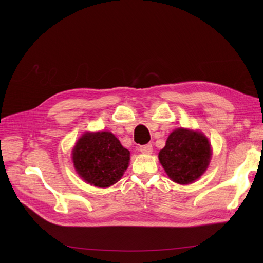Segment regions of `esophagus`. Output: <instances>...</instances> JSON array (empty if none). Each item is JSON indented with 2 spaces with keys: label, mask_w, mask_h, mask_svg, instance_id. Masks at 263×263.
Segmentation results:
<instances>
[{
  "label": "esophagus",
  "mask_w": 263,
  "mask_h": 263,
  "mask_svg": "<svg viewBox=\"0 0 263 263\" xmlns=\"http://www.w3.org/2000/svg\"><path fill=\"white\" fill-rule=\"evenodd\" d=\"M139 151H141L142 154L149 155V154L153 153V146H151V144H147V145H144V146H140V147H139Z\"/></svg>",
  "instance_id": "esophagus-1"
}]
</instances>
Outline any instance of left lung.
Returning <instances> with one entry per match:
<instances>
[{"instance_id":"8db88e82","label":"left lung","mask_w":263,"mask_h":263,"mask_svg":"<svg viewBox=\"0 0 263 263\" xmlns=\"http://www.w3.org/2000/svg\"><path fill=\"white\" fill-rule=\"evenodd\" d=\"M211 156V144L203 134L178 128L166 139L159 160L172 181L189 184L208 169Z\"/></svg>"}]
</instances>
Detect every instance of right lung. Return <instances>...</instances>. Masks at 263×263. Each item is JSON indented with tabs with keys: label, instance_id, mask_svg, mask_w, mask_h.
<instances>
[{
	"label": "right lung",
	"instance_id": "obj_1",
	"mask_svg": "<svg viewBox=\"0 0 263 263\" xmlns=\"http://www.w3.org/2000/svg\"><path fill=\"white\" fill-rule=\"evenodd\" d=\"M129 151L112 133H85L72 151L74 168L85 182L99 187L113 185L123 177Z\"/></svg>",
	"mask_w": 263,
	"mask_h": 263
}]
</instances>
